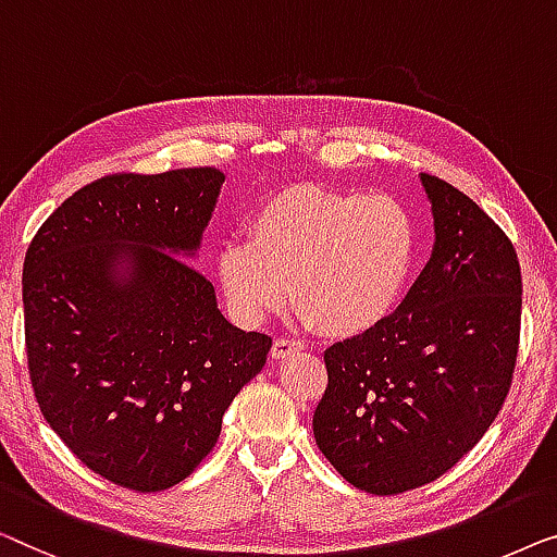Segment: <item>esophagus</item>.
Masks as SVG:
<instances>
[{
	"label": "esophagus",
	"mask_w": 557,
	"mask_h": 557,
	"mask_svg": "<svg viewBox=\"0 0 557 557\" xmlns=\"http://www.w3.org/2000/svg\"><path fill=\"white\" fill-rule=\"evenodd\" d=\"M305 346L300 341H289V338H275V343H272V358H287L293 354H300Z\"/></svg>",
	"instance_id": "obj_1"
}]
</instances>
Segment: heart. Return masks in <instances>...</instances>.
I'll return each mask as SVG.
<instances>
[{"label":"heart","mask_w":557,"mask_h":557,"mask_svg":"<svg viewBox=\"0 0 557 557\" xmlns=\"http://www.w3.org/2000/svg\"><path fill=\"white\" fill-rule=\"evenodd\" d=\"M247 234L216 252L232 315L257 325L293 293L302 318L335 338L371 331L394 310L417 249L409 211L396 199L318 184L270 197Z\"/></svg>","instance_id":"1"}]
</instances>
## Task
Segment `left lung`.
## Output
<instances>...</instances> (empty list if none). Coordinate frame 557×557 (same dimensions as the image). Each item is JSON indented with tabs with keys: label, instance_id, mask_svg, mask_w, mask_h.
Here are the masks:
<instances>
[{
	"label": "left lung",
	"instance_id": "left-lung-1",
	"mask_svg": "<svg viewBox=\"0 0 557 557\" xmlns=\"http://www.w3.org/2000/svg\"><path fill=\"white\" fill-rule=\"evenodd\" d=\"M434 252L404 302L325 350L312 434L346 482L371 495L429 484L503 409L520 348L522 277L507 234L438 176L421 174Z\"/></svg>",
	"mask_w": 557,
	"mask_h": 557
}]
</instances>
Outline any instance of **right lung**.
I'll list each match as a JSON object with an SVG mask.
<instances>
[{"label": "right lung", "mask_w": 557, "mask_h": 557, "mask_svg": "<svg viewBox=\"0 0 557 557\" xmlns=\"http://www.w3.org/2000/svg\"><path fill=\"white\" fill-rule=\"evenodd\" d=\"M224 174H111L65 199L22 270L29 381L67 449L108 482L161 492L214 449L222 417L272 348L216 308L184 262Z\"/></svg>", "instance_id": "1"}]
</instances>
